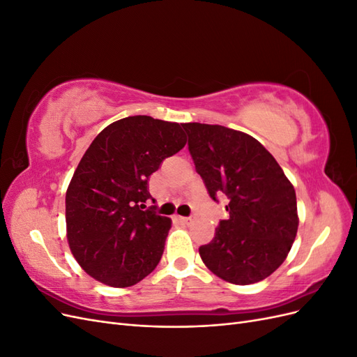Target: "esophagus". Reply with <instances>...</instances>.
<instances>
[{
  "mask_svg": "<svg viewBox=\"0 0 357 357\" xmlns=\"http://www.w3.org/2000/svg\"><path fill=\"white\" fill-rule=\"evenodd\" d=\"M177 220L183 225H190L192 223V218H183V215H177Z\"/></svg>",
  "mask_w": 357,
  "mask_h": 357,
  "instance_id": "34e87169",
  "label": "esophagus"
}]
</instances>
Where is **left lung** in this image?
I'll return each mask as SVG.
<instances>
[{
    "mask_svg": "<svg viewBox=\"0 0 357 357\" xmlns=\"http://www.w3.org/2000/svg\"><path fill=\"white\" fill-rule=\"evenodd\" d=\"M181 126L210 197L229 199V218L199 247L202 262L232 284L262 282L284 262L295 241L299 219L294 185L252 135L220 125Z\"/></svg>",
    "mask_w": 357,
    "mask_h": 357,
    "instance_id": "8db88e82",
    "label": "left lung"
}]
</instances>
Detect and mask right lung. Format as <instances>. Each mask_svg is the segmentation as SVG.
<instances>
[{
  "label": "right lung",
  "mask_w": 357,
  "mask_h": 357,
  "mask_svg": "<svg viewBox=\"0 0 357 357\" xmlns=\"http://www.w3.org/2000/svg\"><path fill=\"white\" fill-rule=\"evenodd\" d=\"M185 144L178 123L150 116L121 119L95 137L66 195L68 245L86 274L129 287L156 268L171 219L144 210L147 181Z\"/></svg>",
  "instance_id": "add662e5"
}]
</instances>
